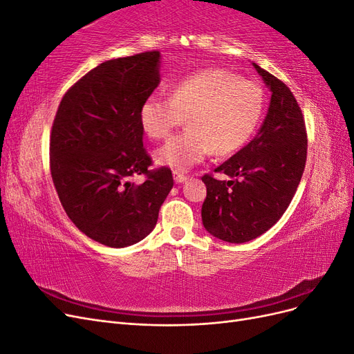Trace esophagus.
<instances>
[{
  "instance_id": "obj_1",
  "label": "esophagus",
  "mask_w": 354,
  "mask_h": 354,
  "mask_svg": "<svg viewBox=\"0 0 354 354\" xmlns=\"http://www.w3.org/2000/svg\"><path fill=\"white\" fill-rule=\"evenodd\" d=\"M189 177L186 176V174H183V173H174V180H176V183H185V181L187 180Z\"/></svg>"
}]
</instances>
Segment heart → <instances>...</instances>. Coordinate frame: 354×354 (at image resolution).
I'll use <instances>...</instances> for the list:
<instances>
[{
  "label": "heart",
  "mask_w": 354,
  "mask_h": 354,
  "mask_svg": "<svg viewBox=\"0 0 354 354\" xmlns=\"http://www.w3.org/2000/svg\"><path fill=\"white\" fill-rule=\"evenodd\" d=\"M264 112V91L259 84L223 69H203L180 80L171 97L152 94L140 108L143 131L153 140L168 138L185 122L187 130L159 147L158 164L186 171L211 151L229 155L250 140Z\"/></svg>",
  "instance_id": "heart-1"
}]
</instances>
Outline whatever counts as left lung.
<instances>
[{"label": "left lung", "mask_w": 354, "mask_h": 354, "mask_svg": "<svg viewBox=\"0 0 354 354\" xmlns=\"http://www.w3.org/2000/svg\"><path fill=\"white\" fill-rule=\"evenodd\" d=\"M272 91L269 112L252 140L214 169L230 180L205 174L202 205L205 229L224 242L259 238L277 223L301 181L307 159L304 116L288 85L252 63Z\"/></svg>", "instance_id": "obj_1"}]
</instances>
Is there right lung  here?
<instances>
[{
    "label": "right lung",
    "instance_id": "add662e5",
    "mask_svg": "<svg viewBox=\"0 0 354 354\" xmlns=\"http://www.w3.org/2000/svg\"><path fill=\"white\" fill-rule=\"evenodd\" d=\"M159 51L103 62L65 93L50 134V171L63 209L84 234L112 248L153 230L173 189L151 169L140 108L159 84ZM143 175L137 185L133 176Z\"/></svg>",
    "mask_w": 354,
    "mask_h": 354
}]
</instances>
